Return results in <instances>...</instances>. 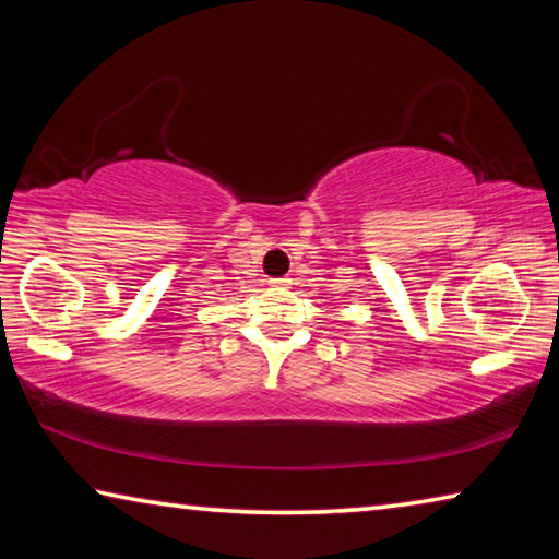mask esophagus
<instances>
[{"label": "esophagus", "mask_w": 559, "mask_h": 559, "mask_svg": "<svg viewBox=\"0 0 559 559\" xmlns=\"http://www.w3.org/2000/svg\"><path fill=\"white\" fill-rule=\"evenodd\" d=\"M271 283H273V286H276V288H288V286H290V278H273Z\"/></svg>", "instance_id": "obj_1"}]
</instances>
